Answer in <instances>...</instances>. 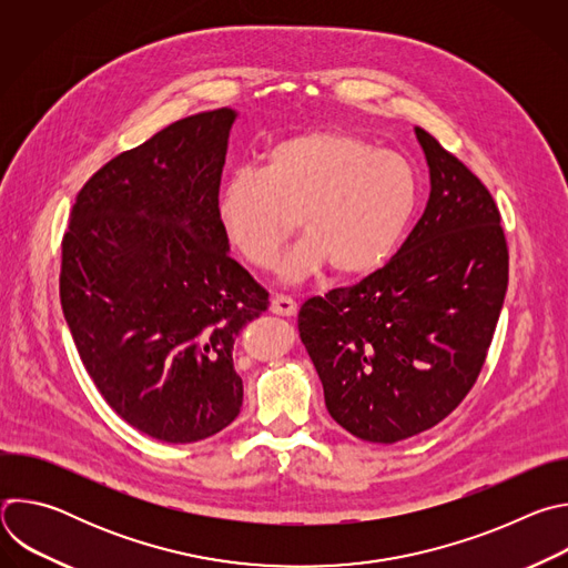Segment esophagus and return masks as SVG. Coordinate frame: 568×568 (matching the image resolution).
Returning a JSON list of instances; mask_svg holds the SVG:
<instances>
[{"label":"esophagus","instance_id":"esophagus-1","mask_svg":"<svg viewBox=\"0 0 568 568\" xmlns=\"http://www.w3.org/2000/svg\"><path fill=\"white\" fill-rule=\"evenodd\" d=\"M270 310H272L274 314H278V316H294V314L298 312V305H296L294 298H290V296H285V294H276V296L272 298V303H270Z\"/></svg>","mask_w":568,"mask_h":568}]
</instances>
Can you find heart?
<instances>
[{"mask_svg": "<svg viewBox=\"0 0 568 568\" xmlns=\"http://www.w3.org/2000/svg\"><path fill=\"white\" fill-rule=\"evenodd\" d=\"M418 202L409 161L344 130H314L274 143L258 173L240 171L220 189L217 224L254 267H270L298 229V245L278 263L298 283L328 263L342 276L377 270L395 250Z\"/></svg>", "mask_w": 568, "mask_h": 568, "instance_id": "b5f03b06", "label": "heart"}]
</instances>
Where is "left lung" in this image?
Here are the masks:
<instances>
[{"label":"left lung","instance_id":"obj_1","mask_svg":"<svg viewBox=\"0 0 568 568\" xmlns=\"http://www.w3.org/2000/svg\"><path fill=\"white\" fill-rule=\"evenodd\" d=\"M429 200L399 252L353 287L301 305L298 333L331 416L368 443L445 420L474 386L508 290L499 209L480 180L416 128Z\"/></svg>","mask_w":568,"mask_h":568}]
</instances>
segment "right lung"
<instances>
[{
    "label": "right lung",
    "mask_w": 568,
    "mask_h": 568,
    "mask_svg": "<svg viewBox=\"0 0 568 568\" xmlns=\"http://www.w3.org/2000/svg\"><path fill=\"white\" fill-rule=\"evenodd\" d=\"M237 112H202L121 152L75 195L60 303L110 407L161 443L229 427L233 342L270 294L229 256L215 202Z\"/></svg>",
    "instance_id": "obj_1"
}]
</instances>
